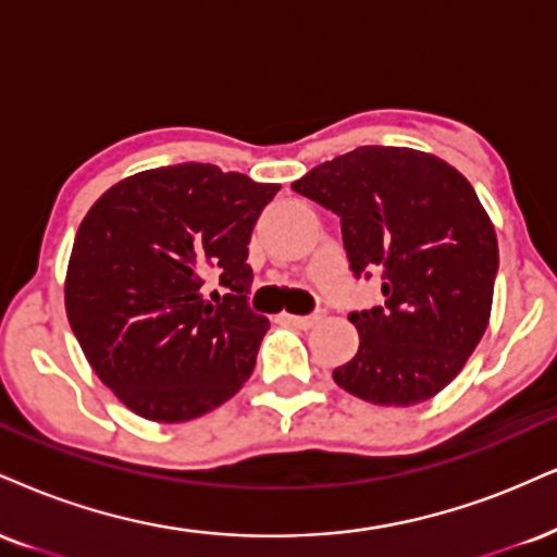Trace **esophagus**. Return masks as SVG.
<instances>
[{
    "label": "esophagus",
    "instance_id": "esophagus-1",
    "mask_svg": "<svg viewBox=\"0 0 557 557\" xmlns=\"http://www.w3.org/2000/svg\"><path fill=\"white\" fill-rule=\"evenodd\" d=\"M290 321L293 326H298V330H311V326H317L324 321V311H317V313H308V317H293V313H287L285 317Z\"/></svg>",
    "mask_w": 557,
    "mask_h": 557
}]
</instances>
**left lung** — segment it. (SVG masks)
I'll return each mask as SVG.
<instances>
[{
	"mask_svg": "<svg viewBox=\"0 0 557 557\" xmlns=\"http://www.w3.org/2000/svg\"><path fill=\"white\" fill-rule=\"evenodd\" d=\"M332 210L355 277L381 272L384 304L352 311L360 347L332 379L386 407L431 399L487 330L498 274L495 227L457 169L410 147L368 145L293 184Z\"/></svg>",
	"mask_w": 557,
	"mask_h": 557,
	"instance_id": "left-lung-1",
	"label": "left lung"
}]
</instances>
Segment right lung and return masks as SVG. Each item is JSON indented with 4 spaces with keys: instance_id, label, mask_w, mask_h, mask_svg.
Listing matches in <instances>:
<instances>
[{
    "instance_id": "1",
    "label": "right lung",
    "mask_w": 557,
    "mask_h": 557,
    "mask_svg": "<svg viewBox=\"0 0 557 557\" xmlns=\"http://www.w3.org/2000/svg\"><path fill=\"white\" fill-rule=\"evenodd\" d=\"M280 191L210 163L134 173L79 225L64 283L98 379L156 423H184L251 376L270 321L249 308L251 231ZM224 290L206 293V280Z\"/></svg>"
}]
</instances>
